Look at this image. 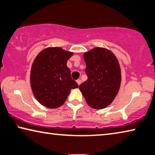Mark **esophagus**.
I'll list each match as a JSON object with an SVG mask.
<instances>
[{"mask_svg":"<svg viewBox=\"0 0 155 155\" xmlns=\"http://www.w3.org/2000/svg\"><path fill=\"white\" fill-rule=\"evenodd\" d=\"M77 83H78V85H79L81 83V79H77Z\"/></svg>","mask_w":155,"mask_h":155,"instance_id":"obj_1","label":"esophagus"}]
</instances>
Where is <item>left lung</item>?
Here are the masks:
<instances>
[{
  "instance_id": "1",
  "label": "left lung",
  "mask_w": 155,
  "mask_h": 155,
  "mask_svg": "<svg viewBox=\"0 0 155 155\" xmlns=\"http://www.w3.org/2000/svg\"><path fill=\"white\" fill-rule=\"evenodd\" d=\"M87 80L79 89L89 106L101 109L109 105L118 92L121 71L118 61L106 48H94L84 54Z\"/></svg>"
}]
</instances>
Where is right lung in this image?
<instances>
[{"instance_id": "obj_1", "label": "right lung", "mask_w": 155, "mask_h": 155, "mask_svg": "<svg viewBox=\"0 0 155 155\" xmlns=\"http://www.w3.org/2000/svg\"><path fill=\"white\" fill-rule=\"evenodd\" d=\"M72 55L73 52L52 47L41 51L34 60L31 71V88L38 101L47 108L61 106L70 90L78 87L67 67V61Z\"/></svg>"}]
</instances>
